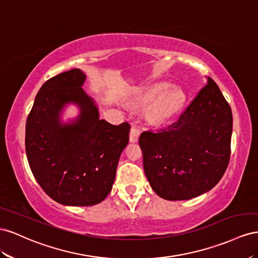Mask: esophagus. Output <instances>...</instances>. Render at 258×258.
I'll use <instances>...</instances> for the list:
<instances>
[{
  "instance_id": "34e87169",
  "label": "esophagus",
  "mask_w": 258,
  "mask_h": 258,
  "mask_svg": "<svg viewBox=\"0 0 258 258\" xmlns=\"http://www.w3.org/2000/svg\"><path fill=\"white\" fill-rule=\"evenodd\" d=\"M139 135H141V131L137 128L136 126H132L131 132H130V142L131 143H136L139 138Z\"/></svg>"
}]
</instances>
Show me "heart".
Here are the masks:
<instances>
[{"label": "heart", "instance_id": "obj_1", "mask_svg": "<svg viewBox=\"0 0 258 258\" xmlns=\"http://www.w3.org/2000/svg\"><path fill=\"white\" fill-rule=\"evenodd\" d=\"M185 101V95L178 87L168 88L167 83H157L145 88L137 97L142 105L149 104L146 115L151 122L162 123L177 114Z\"/></svg>", "mask_w": 258, "mask_h": 258}]
</instances>
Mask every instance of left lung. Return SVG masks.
Here are the masks:
<instances>
[{
    "label": "left lung",
    "mask_w": 258,
    "mask_h": 258,
    "mask_svg": "<svg viewBox=\"0 0 258 258\" xmlns=\"http://www.w3.org/2000/svg\"><path fill=\"white\" fill-rule=\"evenodd\" d=\"M231 134V108L208 78L177 121L139 136L154 192L165 200H189L216 186L229 163Z\"/></svg>",
    "instance_id": "left-lung-1"
}]
</instances>
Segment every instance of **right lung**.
Masks as SVG:
<instances>
[{
    "instance_id": "right-lung-1",
    "label": "right lung",
    "mask_w": 258,
    "mask_h": 258,
    "mask_svg": "<svg viewBox=\"0 0 258 258\" xmlns=\"http://www.w3.org/2000/svg\"><path fill=\"white\" fill-rule=\"evenodd\" d=\"M85 75L71 69L42 85L26 123V153L36 181L54 201L90 207L112 189L117 162L128 144L130 124L99 119L98 108L83 91ZM79 106L78 119L61 124L64 104Z\"/></svg>"
}]
</instances>
